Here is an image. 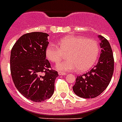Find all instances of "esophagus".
I'll return each mask as SVG.
<instances>
[{
	"mask_svg": "<svg viewBox=\"0 0 122 122\" xmlns=\"http://www.w3.org/2000/svg\"><path fill=\"white\" fill-rule=\"evenodd\" d=\"M58 75H60V76H64V75H66V74L65 73H63V72H58Z\"/></svg>",
	"mask_w": 122,
	"mask_h": 122,
	"instance_id": "1",
	"label": "esophagus"
}]
</instances>
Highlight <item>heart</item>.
<instances>
[{"instance_id": "1", "label": "heart", "mask_w": 122, "mask_h": 122, "mask_svg": "<svg viewBox=\"0 0 122 122\" xmlns=\"http://www.w3.org/2000/svg\"><path fill=\"white\" fill-rule=\"evenodd\" d=\"M58 44L47 46L46 55L49 61L58 63L67 54L68 60L56 66L59 71L85 72L93 66L98 56L99 45L93 39L70 35L61 39Z\"/></svg>"}]
</instances>
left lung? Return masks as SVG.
<instances>
[{
  "instance_id": "obj_1",
  "label": "left lung",
  "mask_w": 122,
  "mask_h": 122,
  "mask_svg": "<svg viewBox=\"0 0 122 122\" xmlns=\"http://www.w3.org/2000/svg\"><path fill=\"white\" fill-rule=\"evenodd\" d=\"M102 49L98 62L93 68L77 76L73 92L83 98H93L100 95L109 85L114 70V59L109 42L98 35Z\"/></svg>"
}]
</instances>
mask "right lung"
<instances>
[{
  "label": "right lung",
  "mask_w": 122,
  "mask_h": 122,
  "mask_svg": "<svg viewBox=\"0 0 122 122\" xmlns=\"http://www.w3.org/2000/svg\"><path fill=\"white\" fill-rule=\"evenodd\" d=\"M46 33L24 34L15 43L10 53V73L15 86L26 98L41 102L51 98L58 72L51 70L46 59L49 44Z\"/></svg>",
  "instance_id": "add662e5"
}]
</instances>
